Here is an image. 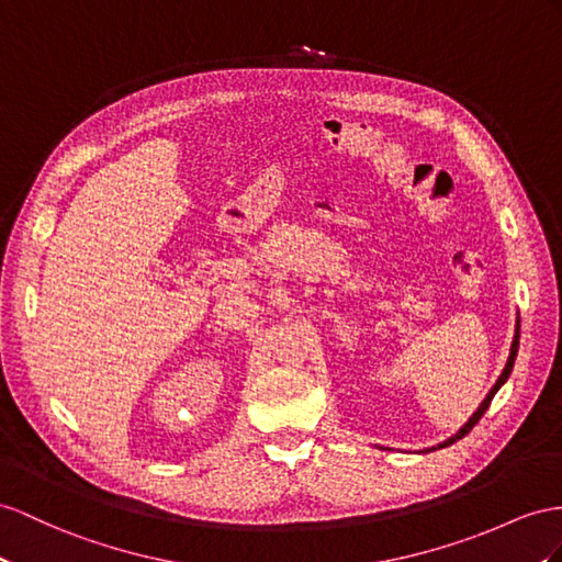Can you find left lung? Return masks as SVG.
<instances>
[{
  "label": "left lung",
  "mask_w": 562,
  "mask_h": 562,
  "mask_svg": "<svg viewBox=\"0 0 562 562\" xmlns=\"http://www.w3.org/2000/svg\"><path fill=\"white\" fill-rule=\"evenodd\" d=\"M517 349H520V321H517V325H515V337H513V344H510V356H508V361H506V368H503V372H501V378L496 380V384L492 386V390H488V394H486V398L482 401L480 404V408L474 411L472 415H470V420L460 427L453 437H449L446 441H441V443H437V446H431V449H427V451H437V449H443V446H451V443H456L458 439H463L468 431L480 423V418L482 415L486 413V408H488V404H492V398L496 396V392L501 390L503 384L508 382V378H510V372H513V366H515V358H517Z\"/></svg>",
  "instance_id": "obj_1"
}]
</instances>
